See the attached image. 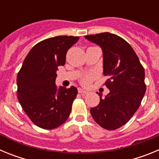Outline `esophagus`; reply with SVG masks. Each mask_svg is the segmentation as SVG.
Listing matches in <instances>:
<instances>
[{
    "label": "esophagus",
    "mask_w": 159,
    "mask_h": 159,
    "mask_svg": "<svg viewBox=\"0 0 159 159\" xmlns=\"http://www.w3.org/2000/svg\"><path fill=\"white\" fill-rule=\"evenodd\" d=\"M78 92L80 94H81V95H85V94L88 93V92H87L86 90L83 89V88H78Z\"/></svg>",
    "instance_id": "obj_1"
}]
</instances>
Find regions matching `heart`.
I'll return each mask as SVG.
<instances>
[{"instance_id":"b5f03b06","label":"heart","mask_w":159,"mask_h":159,"mask_svg":"<svg viewBox=\"0 0 159 159\" xmlns=\"http://www.w3.org/2000/svg\"><path fill=\"white\" fill-rule=\"evenodd\" d=\"M92 78H93V75H86V76L83 77L82 80H81V83H82V84H84V85L87 86V85H88V84H89V83L91 82V80H92Z\"/></svg>"}]
</instances>
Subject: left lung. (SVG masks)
Masks as SVG:
<instances>
[{
    "mask_svg": "<svg viewBox=\"0 0 159 159\" xmlns=\"http://www.w3.org/2000/svg\"><path fill=\"white\" fill-rule=\"evenodd\" d=\"M84 37L102 48L105 85L110 92L99 93L100 102L91 108L92 118L102 128L116 130L131 119L146 92L145 71L131 46L110 32Z\"/></svg>",
    "mask_w": 159,
    "mask_h": 159,
    "instance_id": "obj_1",
    "label": "left lung"
}]
</instances>
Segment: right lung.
<instances>
[{
	"instance_id": "right-lung-1",
	"label": "right lung",
	"mask_w": 159,
	"mask_h": 159,
	"mask_svg": "<svg viewBox=\"0 0 159 159\" xmlns=\"http://www.w3.org/2000/svg\"><path fill=\"white\" fill-rule=\"evenodd\" d=\"M79 38L59 36L36 43L18 73V100L32 123L40 128L58 127L69 117L77 88H58L56 78L59 66L65 64L67 50Z\"/></svg>"
}]
</instances>
